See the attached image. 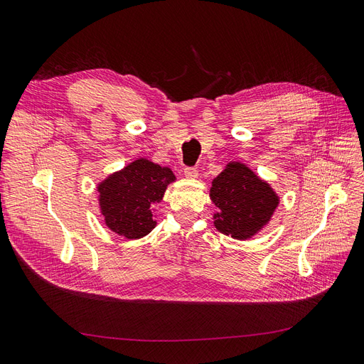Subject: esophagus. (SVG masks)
I'll use <instances>...</instances> for the list:
<instances>
[{"instance_id": "esophagus-1", "label": "esophagus", "mask_w": 364, "mask_h": 364, "mask_svg": "<svg viewBox=\"0 0 364 364\" xmlns=\"http://www.w3.org/2000/svg\"><path fill=\"white\" fill-rule=\"evenodd\" d=\"M183 174H185V178L196 179L197 176H199V171H197V170L193 168V167H185V168H183Z\"/></svg>"}]
</instances>
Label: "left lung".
I'll use <instances>...</instances> for the list:
<instances>
[{"label": "left lung", "mask_w": 364, "mask_h": 364, "mask_svg": "<svg viewBox=\"0 0 364 364\" xmlns=\"http://www.w3.org/2000/svg\"><path fill=\"white\" fill-rule=\"evenodd\" d=\"M209 197L218 208L214 226L237 240H247L259 232L279 203L272 186L241 162L226 165L213 181Z\"/></svg>", "instance_id": "8db88e82"}]
</instances>
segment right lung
<instances>
[{
	"instance_id": "obj_1",
	"label": "right lung",
	"mask_w": 364,
	"mask_h": 364,
	"mask_svg": "<svg viewBox=\"0 0 364 364\" xmlns=\"http://www.w3.org/2000/svg\"><path fill=\"white\" fill-rule=\"evenodd\" d=\"M176 181L168 167L139 158L98 183V203L106 226L127 240L146 237L156 226L153 206Z\"/></svg>"
}]
</instances>
